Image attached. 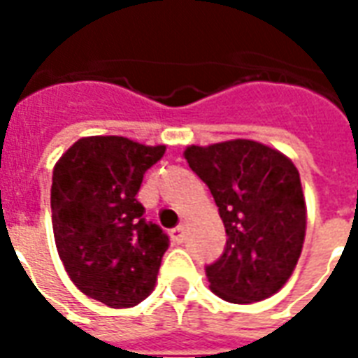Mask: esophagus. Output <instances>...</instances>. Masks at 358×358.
Returning <instances> with one entry per match:
<instances>
[{"label": "esophagus", "mask_w": 358, "mask_h": 358, "mask_svg": "<svg viewBox=\"0 0 358 358\" xmlns=\"http://www.w3.org/2000/svg\"><path fill=\"white\" fill-rule=\"evenodd\" d=\"M186 234H187V230H186V226H184V224L176 226V228H172V230H171L172 240L178 241V243H182V241L186 240Z\"/></svg>", "instance_id": "esophagus-1"}]
</instances>
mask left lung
I'll use <instances>...</instances> for the list:
<instances>
[{
  "mask_svg": "<svg viewBox=\"0 0 358 358\" xmlns=\"http://www.w3.org/2000/svg\"><path fill=\"white\" fill-rule=\"evenodd\" d=\"M184 157L209 186L228 236L224 253L205 266L213 293L238 305L274 295L305 241L299 171L284 153L253 140L189 145Z\"/></svg>",
  "mask_w": 358,
  "mask_h": 358,
  "instance_id": "left-lung-1",
  "label": "left lung"
}]
</instances>
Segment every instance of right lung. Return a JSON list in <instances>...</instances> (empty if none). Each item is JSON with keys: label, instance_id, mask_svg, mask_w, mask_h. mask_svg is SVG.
<instances>
[{"label": "right lung", "instance_id": "add662e5", "mask_svg": "<svg viewBox=\"0 0 358 358\" xmlns=\"http://www.w3.org/2000/svg\"><path fill=\"white\" fill-rule=\"evenodd\" d=\"M122 136H90L53 169L51 222L66 274L84 295L110 308L138 305L153 292L169 236L143 218L136 195L164 155Z\"/></svg>", "mask_w": 358, "mask_h": 358}]
</instances>
